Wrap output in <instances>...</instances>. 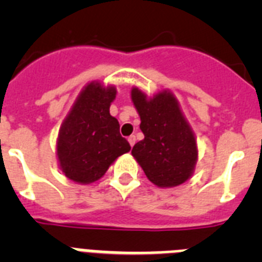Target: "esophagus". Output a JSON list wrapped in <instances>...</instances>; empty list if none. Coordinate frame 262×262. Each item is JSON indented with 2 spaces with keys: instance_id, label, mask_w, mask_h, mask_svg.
Listing matches in <instances>:
<instances>
[{
  "instance_id": "34e87169",
  "label": "esophagus",
  "mask_w": 262,
  "mask_h": 262,
  "mask_svg": "<svg viewBox=\"0 0 262 262\" xmlns=\"http://www.w3.org/2000/svg\"><path fill=\"white\" fill-rule=\"evenodd\" d=\"M128 143H129V145H131V147H134V144H135L136 143V138L134 135H131L128 138Z\"/></svg>"
}]
</instances>
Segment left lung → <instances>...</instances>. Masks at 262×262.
Wrapping results in <instances>:
<instances>
[{
	"label": "left lung",
	"mask_w": 262,
	"mask_h": 262,
	"mask_svg": "<svg viewBox=\"0 0 262 262\" xmlns=\"http://www.w3.org/2000/svg\"><path fill=\"white\" fill-rule=\"evenodd\" d=\"M131 99L140 117L144 139L134 145L133 156L159 187H174L193 176L198 147L190 124L170 90L148 98L133 88Z\"/></svg>",
	"instance_id": "obj_1"
}]
</instances>
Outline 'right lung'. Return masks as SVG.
Wrapping results in <instances>:
<instances>
[{
	"label": "right lung",
	"mask_w": 262,
	"mask_h": 262,
	"mask_svg": "<svg viewBox=\"0 0 262 262\" xmlns=\"http://www.w3.org/2000/svg\"><path fill=\"white\" fill-rule=\"evenodd\" d=\"M115 96V86L92 81L62 122L56 142L57 161L72 181L82 185L98 181L118 157L131 149L119 134V122L110 115Z\"/></svg>",
	"instance_id": "1"
}]
</instances>
